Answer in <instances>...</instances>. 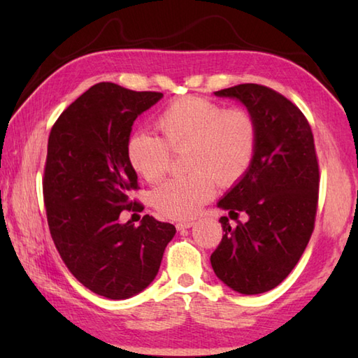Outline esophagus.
<instances>
[{"instance_id": "obj_1", "label": "esophagus", "mask_w": 358, "mask_h": 358, "mask_svg": "<svg viewBox=\"0 0 358 358\" xmlns=\"http://www.w3.org/2000/svg\"><path fill=\"white\" fill-rule=\"evenodd\" d=\"M194 226V222H178L177 224H175V227H177L178 231H183V229H189V227Z\"/></svg>"}]
</instances>
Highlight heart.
Returning <instances> with one entry per match:
<instances>
[{"label": "heart", "instance_id": "obj_1", "mask_svg": "<svg viewBox=\"0 0 358 358\" xmlns=\"http://www.w3.org/2000/svg\"><path fill=\"white\" fill-rule=\"evenodd\" d=\"M157 126L163 138L136 132L127 141V158L134 171L155 183L171 167L173 152H186L192 173L158 186L154 208L167 218L186 220L199 214L220 186H232L252 166L258 146V126L243 108L224 109L201 96H181L159 113Z\"/></svg>", "mask_w": 358, "mask_h": 358}]
</instances>
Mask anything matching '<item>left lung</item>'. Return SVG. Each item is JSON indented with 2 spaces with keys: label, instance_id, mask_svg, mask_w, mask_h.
<instances>
[{
  "label": "left lung",
  "instance_id": "obj_1",
  "mask_svg": "<svg viewBox=\"0 0 358 358\" xmlns=\"http://www.w3.org/2000/svg\"><path fill=\"white\" fill-rule=\"evenodd\" d=\"M237 98L258 126L257 154L249 172L218 201L223 238L210 255L215 275L234 291L263 294L278 286L299 263L314 231L318 204V159L306 117L286 96L262 85L214 92Z\"/></svg>",
  "mask_w": 358,
  "mask_h": 358
}]
</instances>
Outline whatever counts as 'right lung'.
I'll return each mask as SVG.
<instances>
[{
	"mask_svg": "<svg viewBox=\"0 0 358 358\" xmlns=\"http://www.w3.org/2000/svg\"><path fill=\"white\" fill-rule=\"evenodd\" d=\"M163 94L135 92L98 83L78 96L52 126L43 196L59 257L83 286L110 300L146 289L158 273L175 226L144 215L140 226L121 223L138 177L127 158L136 117Z\"/></svg>",
	"mask_w": 358,
	"mask_h": 358,
	"instance_id": "1",
	"label": "right lung"
}]
</instances>
